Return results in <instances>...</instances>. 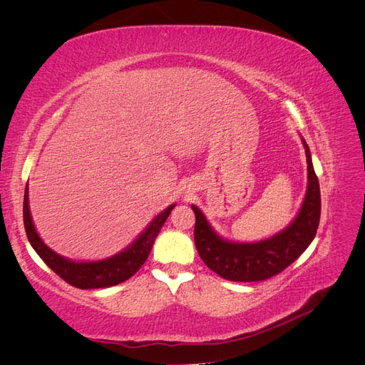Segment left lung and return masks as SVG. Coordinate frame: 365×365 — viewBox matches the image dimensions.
<instances>
[{
  "instance_id": "left-lung-1",
  "label": "left lung",
  "mask_w": 365,
  "mask_h": 365,
  "mask_svg": "<svg viewBox=\"0 0 365 365\" xmlns=\"http://www.w3.org/2000/svg\"><path fill=\"white\" fill-rule=\"evenodd\" d=\"M307 163V189L303 204L292 222L268 239L236 242L219 236L196 205L195 245L207 267L220 277L233 282H260L288 268L311 245L322 213V195L312 157L302 138Z\"/></svg>"
}]
</instances>
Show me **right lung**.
<instances>
[{
	"label": "right lung",
	"instance_id": "obj_1",
	"mask_svg": "<svg viewBox=\"0 0 365 365\" xmlns=\"http://www.w3.org/2000/svg\"><path fill=\"white\" fill-rule=\"evenodd\" d=\"M173 207L175 204L169 205L164 212L153 217L152 222L141 231V235L123 251L108 259L94 262H76L67 259L43 244L31 219L29 207V187H26L24 193V227L33 250L61 279L79 289L108 288V286L123 283L125 280L130 279L143 267V263L149 257L153 242H155L160 230L163 228L165 219L169 217Z\"/></svg>",
	"mask_w": 365,
	"mask_h": 365
}]
</instances>
